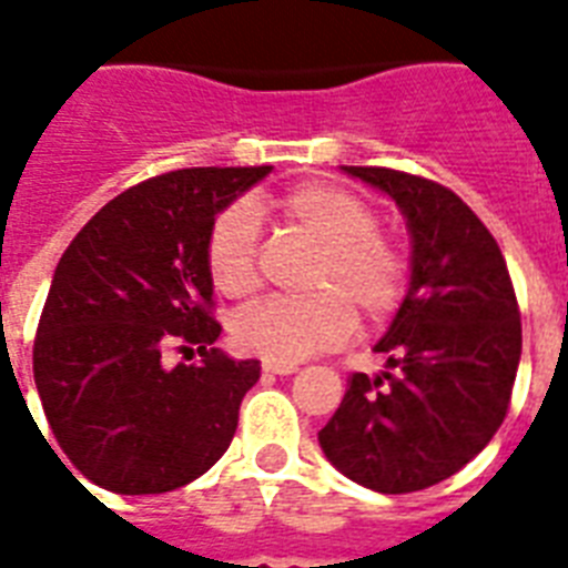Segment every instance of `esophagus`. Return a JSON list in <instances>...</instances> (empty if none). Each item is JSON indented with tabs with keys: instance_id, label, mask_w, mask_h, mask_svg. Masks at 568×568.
I'll return each mask as SVG.
<instances>
[{
	"instance_id": "obj_1",
	"label": "esophagus",
	"mask_w": 568,
	"mask_h": 568,
	"mask_svg": "<svg viewBox=\"0 0 568 568\" xmlns=\"http://www.w3.org/2000/svg\"><path fill=\"white\" fill-rule=\"evenodd\" d=\"M262 372L276 374V377H288V374L297 372V365H280V363H262Z\"/></svg>"
}]
</instances>
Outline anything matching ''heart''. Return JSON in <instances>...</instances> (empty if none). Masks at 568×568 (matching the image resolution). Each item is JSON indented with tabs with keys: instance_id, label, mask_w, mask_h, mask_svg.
<instances>
[{
	"instance_id": "1",
	"label": "heart",
	"mask_w": 568,
	"mask_h": 568,
	"mask_svg": "<svg viewBox=\"0 0 568 568\" xmlns=\"http://www.w3.org/2000/svg\"><path fill=\"white\" fill-rule=\"evenodd\" d=\"M285 221L321 247L310 274V297H276L241 312L232 338L244 354L267 363L297 365L315 351L345 342L359 321L377 324L404 297L406 265L400 250L377 232V214L363 196L336 185H301L280 200ZM214 288L250 297L262 283L258 217L247 203L230 205L214 221L205 244Z\"/></svg>"
}]
</instances>
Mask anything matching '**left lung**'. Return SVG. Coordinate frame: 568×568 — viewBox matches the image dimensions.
<instances>
[{"instance_id":"1","label":"left lung","mask_w":568,"mask_h":568,"mask_svg":"<svg viewBox=\"0 0 568 568\" xmlns=\"http://www.w3.org/2000/svg\"><path fill=\"white\" fill-rule=\"evenodd\" d=\"M395 200L409 232V283L374 354L318 433L354 484L418 493L457 475L501 427L519 372L521 318L510 271L480 217L439 182L342 168Z\"/></svg>"}]
</instances>
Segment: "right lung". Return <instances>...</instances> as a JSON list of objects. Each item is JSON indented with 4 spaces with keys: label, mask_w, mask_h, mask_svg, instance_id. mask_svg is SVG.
<instances>
[{
    "label": "right lung",
    "mask_w": 568,
    "mask_h": 568,
    "mask_svg": "<svg viewBox=\"0 0 568 568\" xmlns=\"http://www.w3.org/2000/svg\"><path fill=\"white\" fill-rule=\"evenodd\" d=\"M271 168H189L105 203L58 262L34 338V386L67 459L120 495L180 489L223 457L258 359L212 347L205 244ZM173 341L204 356L168 369ZM61 459V457H58ZM73 475V471H70Z\"/></svg>",
    "instance_id": "right-lung-1"
}]
</instances>
